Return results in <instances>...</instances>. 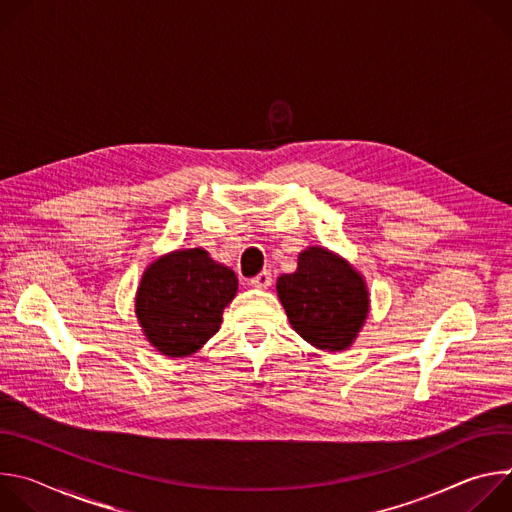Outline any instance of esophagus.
Here are the masks:
<instances>
[{
  "mask_svg": "<svg viewBox=\"0 0 512 512\" xmlns=\"http://www.w3.org/2000/svg\"><path fill=\"white\" fill-rule=\"evenodd\" d=\"M271 273L269 271H261L257 277H253L249 283L255 287V289H267L271 285Z\"/></svg>",
  "mask_w": 512,
  "mask_h": 512,
  "instance_id": "1",
  "label": "esophagus"
}]
</instances>
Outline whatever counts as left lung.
Listing matches in <instances>:
<instances>
[{
	"mask_svg": "<svg viewBox=\"0 0 512 512\" xmlns=\"http://www.w3.org/2000/svg\"><path fill=\"white\" fill-rule=\"evenodd\" d=\"M277 298L294 328L312 346L346 350L371 310L362 273L342 255L312 245L298 255V269L277 279Z\"/></svg>",
	"mask_w": 512,
	"mask_h": 512,
	"instance_id": "8db88e82",
	"label": "left lung"
}]
</instances>
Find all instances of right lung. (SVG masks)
<instances>
[{
  "label": "right lung",
  "instance_id": "1",
  "mask_svg": "<svg viewBox=\"0 0 512 512\" xmlns=\"http://www.w3.org/2000/svg\"><path fill=\"white\" fill-rule=\"evenodd\" d=\"M237 289L235 271L208 251H170L145 267L135 291V316L160 354L190 356L221 328Z\"/></svg>",
  "mask_w": 512,
  "mask_h": 512
}]
</instances>
